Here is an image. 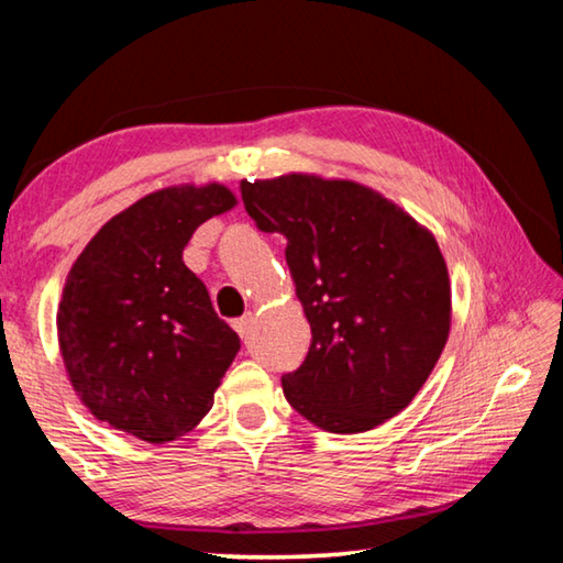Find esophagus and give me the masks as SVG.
<instances>
[{"mask_svg":"<svg viewBox=\"0 0 563 563\" xmlns=\"http://www.w3.org/2000/svg\"><path fill=\"white\" fill-rule=\"evenodd\" d=\"M253 325H255V318H253V312H247V316L238 318V320L233 322V328H235V332H238V335H241V338H247V335H251Z\"/></svg>","mask_w":563,"mask_h":563,"instance_id":"1","label":"esophagus"}]
</instances>
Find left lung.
I'll return each mask as SVG.
<instances>
[{"mask_svg": "<svg viewBox=\"0 0 563 563\" xmlns=\"http://www.w3.org/2000/svg\"><path fill=\"white\" fill-rule=\"evenodd\" d=\"M247 216L285 235L310 350L285 399L328 432L383 424L412 402L450 335V275L434 238L352 180L290 174L241 184Z\"/></svg>", "mask_w": 563, "mask_h": 563, "instance_id": "left-lung-1", "label": "left lung"}]
</instances>
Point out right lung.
Instances as JSON below:
<instances>
[{
    "instance_id": "obj_1",
    "label": "right lung",
    "mask_w": 563,
    "mask_h": 563,
    "mask_svg": "<svg viewBox=\"0 0 563 563\" xmlns=\"http://www.w3.org/2000/svg\"><path fill=\"white\" fill-rule=\"evenodd\" d=\"M235 206L225 186L141 198L91 238L56 312L62 357L81 402L117 430L164 444L201 422L241 350L184 247Z\"/></svg>"
}]
</instances>
